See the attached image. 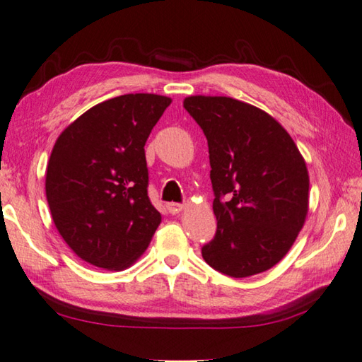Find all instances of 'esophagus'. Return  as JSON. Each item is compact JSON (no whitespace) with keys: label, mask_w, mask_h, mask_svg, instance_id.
I'll return each mask as SVG.
<instances>
[{"label":"esophagus","mask_w":362,"mask_h":362,"mask_svg":"<svg viewBox=\"0 0 362 362\" xmlns=\"http://www.w3.org/2000/svg\"><path fill=\"white\" fill-rule=\"evenodd\" d=\"M182 209H183V204H179V203H169L168 204V211L170 214H179Z\"/></svg>","instance_id":"34e87169"}]
</instances>
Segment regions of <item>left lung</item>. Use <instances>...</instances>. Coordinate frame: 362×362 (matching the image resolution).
<instances>
[{
    "mask_svg": "<svg viewBox=\"0 0 362 362\" xmlns=\"http://www.w3.org/2000/svg\"><path fill=\"white\" fill-rule=\"evenodd\" d=\"M183 107L209 146L217 231L203 259L231 278L267 272L289 252L308 214L303 156L284 127L250 103L189 95Z\"/></svg>",
    "mask_w": 362,
    "mask_h": 362,
    "instance_id": "8db88e82",
    "label": "left lung"
}]
</instances>
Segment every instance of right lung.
I'll return each mask as SVG.
<instances>
[{"label": "right lung", "instance_id": "obj_1", "mask_svg": "<svg viewBox=\"0 0 362 362\" xmlns=\"http://www.w3.org/2000/svg\"><path fill=\"white\" fill-rule=\"evenodd\" d=\"M169 97L124 94L97 103L60 134L46 170L54 225L79 259L131 267L161 223L150 203L145 142Z\"/></svg>", "mask_w": 362, "mask_h": 362}]
</instances>
